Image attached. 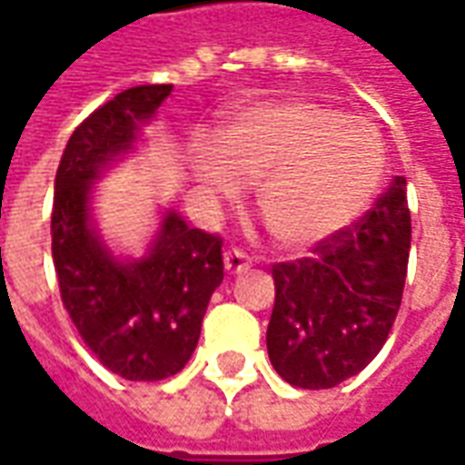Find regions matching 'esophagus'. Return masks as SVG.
Returning a JSON list of instances; mask_svg holds the SVG:
<instances>
[{"instance_id":"esophagus-1","label":"esophagus","mask_w":465,"mask_h":465,"mask_svg":"<svg viewBox=\"0 0 465 465\" xmlns=\"http://www.w3.org/2000/svg\"><path fill=\"white\" fill-rule=\"evenodd\" d=\"M251 268V258L245 255L242 251H238V248H232V251L225 252V271L230 275L235 273H242V271H248Z\"/></svg>"}]
</instances>
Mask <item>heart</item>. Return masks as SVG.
Listing matches in <instances>:
<instances>
[{
  "mask_svg": "<svg viewBox=\"0 0 465 465\" xmlns=\"http://www.w3.org/2000/svg\"><path fill=\"white\" fill-rule=\"evenodd\" d=\"M385 169L377 131L313 101L252 105L197 153V179L213 197L258 182L255 204L281 248L306 251L367 207Z\"/></svg>",
  "mask_w": 465,
  "mask_h": 465,
  "instance_id": "obj_1",
  "label": "heart"
}]
</instances>
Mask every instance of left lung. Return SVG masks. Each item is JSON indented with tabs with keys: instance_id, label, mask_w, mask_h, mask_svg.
Listing matches in <instances>:
<instances>
[{
	"instance_id": "obj_1",
	"label": "left lung",
	"mask_w": 465,
	"mask_h": 465,
	"mask_svg": "<svg viewBox=\"0 0 465 465\" xmlns=\"http://www.w3.org/2000/svg\"><path fill=\"white\" fill-rule=\"evenodd\" d=\"M405 177L360 220L316 242L312 255L273 265L268 357L288 385L329 390L361 372L398 316L410 258Z\"/></svg>"
}]
</instances>
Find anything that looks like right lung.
I'll use <instances>...</instances> for the list:
<instances>
[{
	"instance_id": "right-lung-1",
	"label": "right lung",
	"mask_w": 465,
	"mask_h": 465,
	"mask_svg": "<svg viewBox=\"0 0 465 465\" xmlns=\"http://www.w3.org/2000/svg\"><path fill=\"white\" fill-rule=\"evenodd\" d=\"M172 85H136L95 108L73 131L55 177L53 261L60 299L85 347L131 382L177 374L200 339L213 291L223 283V238L169 213L152 252L118 263L88 225L93 179L129 152L141 121Z\"/></svg>"
}]
</instances>
